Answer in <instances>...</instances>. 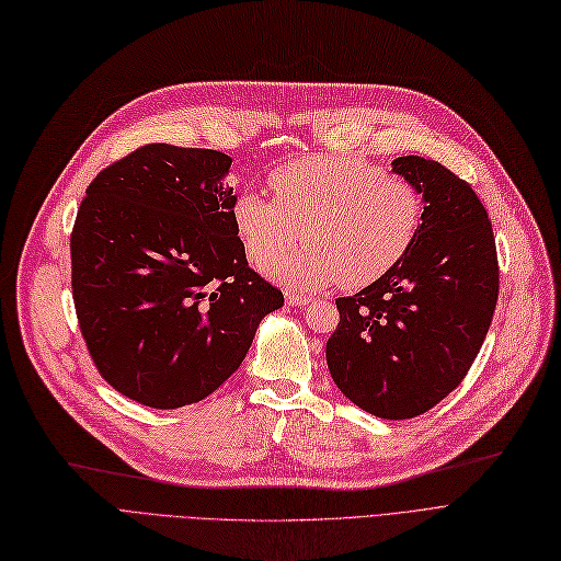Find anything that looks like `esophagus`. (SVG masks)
Segmentation results:
<instances>
[{"instance_id":"34e87169","label":"esophagus","mask_w":561,"mask_h":561,"mask_svg":"<svg viewBox=\"0 0 561 561\" xmlns=\"http://www.w3.org/2000/svg\"><path fill=\"white\" fill-rule=\"evenodd\" d=\"M286 302L288 305H296V307H302L309 302L307 296H300V294H294V291H286Z\"/></svg>"}]
</instances>
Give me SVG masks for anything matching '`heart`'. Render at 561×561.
<instances>
[{
  "instance_id": "b5f03b06",
  "label": "heart",
  "mask_w": 561,
  "mask_h": 561,
  "mask_svg": "<svg viewBox=\"0 0 561 561\" xmlns=\"http://www.w3.org/2000/svg\"><path fill=\"white\" fill-rule=\"evenodd\" d=\"M267 182L275 201L242 190L231 217L247 259L259 267L285 253L304 228L308 247L265 266L286 286L365 288L407 256L421 228L416 186L356 154L298 157L277 165Z\"/></svg>"
}]
</instances>
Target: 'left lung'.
I'll return each instance as SVG.
<instances>
[{
	"label": "left lung",
	"mask_w": 561,
	"mask_h": 561,
	"mask_svg": "<svg viewBox=\"0 0 561 561\" xmlns=\"http://www.w3.org/2000/svg\"><path fill=\"white\" fill-rule=\"evenodd\" d=\"M392 171L423 194L407 256L360 294L337 298L330 377L371 416H421L460 386L500 298L492 224L473 186L439 161L398 157Z\"/></svg>",
	"instance_id": "obj_1"
}]
</instances>
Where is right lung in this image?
<instances>
[{
    "instance_id": "right-lung-1",
    "label": "right lung",
    "mask_w": 561,
    "mask_h": 561,
    "mask_svg": "<svg viewBox=\"0 0 561 561\" xmlns=\"http://www.w3.org/2000/svg\"><path fill=\"white\" fill-rule=\"evenodd\" d=\"M231 157L150 142L106 165L71 231V291L88 354L124 398L178 409L244 360L284 305L249 267L221 182Z\"/></svg>"
}]
</instances>
